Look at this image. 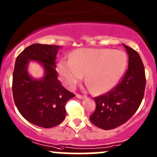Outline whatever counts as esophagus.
Here are the masks:
<instances>
[{
	"instance_id": "obj_1",
	"label": "esophagus",
	"mask_w": 157,
	"mask_h": 157,
	"mask_svg": "<svg viewBox=\"0 0 157 157\" xmlns=\"http://www.w3.org/2000/svg\"><path fill=\"white\" fill-rule=\"evenodd\" d=\"M76 96H77V98H79V99H84V98H86L85 96H84V95H80V94H76Z\"/></svg>"
}]
</instances>
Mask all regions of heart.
<instances>
[{"label":"heart","mask_w":157,"mask_h":157,"mask_svg":"<svg viewBox=\"0 0 157 157\" xmlns=\"http://www.w3.org/2000/svg\"><path fill=\"white\" fill-rule=\"evenodd\" d=\"M126 65V56L120 50L80 48L72 52L70 59L60 60L57 71L67 88H74L84 74L87 87L93 93L101 94L117 84Z\"/></svg>","instance_id":"1"}]
</instances>
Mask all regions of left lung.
I'll return each mask as SVG.
<instances>
[{
  "label": "left lung",
  "mask_w": 157,
  "mask_h": 157,
  "mask_svg": "<svg viewBox=\"0 0 157 157\" xmlns=\"http://www.w3.org/2000/svg\"><path fill=\"white\" fill-rule=\"evenodd\" d=\"M128 55V69L113 89L94 98L96 108L90 121L98 128L111 130L135 114L142 101L145 87V69L137 52L124 44Z\"/></svg>",
  "instance_id": "left-lung-1"
}]
</instances>
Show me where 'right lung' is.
Masks as SVG:
<instances>
[{
  "mask_svg": "<svg viewBox=\"0 0 157 157\" xmlns=\"http://www.w3.org/2000/svg\"><path fill=\"white\" fill-rule=\"evenodd\" d=\"M59 45L33 44L16 58L12 80L15 104L21 115L31 124L44 128L59 125L66 117V101L74 97L58 79L56 56ZM29 61L39 63L44 76L36 79L28 72Z\"/></svg>",
  "mask_w": 157,
  "mask_h": 157,
  "instance_id": "obj_1",
  "label": "right lung"
}]
</instances>
